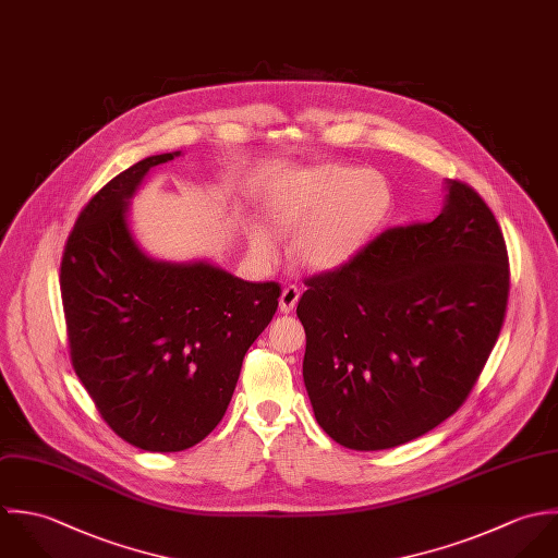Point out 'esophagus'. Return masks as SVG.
Wrapping results in <instances>:
<instances>
[{
    "mask_svg": "<svg viewBox=\"0 0 558 558\" xmlns=\"http://www.w3.org/2000/svg\"><path fill=\"white\" fill-rule=\"evenodd\" d=\"M298 300H300V289H298L295 284L284 287V291H282V295H280V311H282V313H293Z\"/></svg>",
    "mask_w": 558,
    "mask_h": 558,
    "instance_id": "34e87169",
    "label": "esophagus"
}]
</instances>
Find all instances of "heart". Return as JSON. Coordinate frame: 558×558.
I'll return each instance as SVG.
<instances>
[{
	"mask_svg": "<svg viewBox=\"0 0 558 558\" xmlns=\"http://www.w3.org/2000/svg\"><path fill=\"white\" fill-rule=\"evenodd\" d=\"M390 185L377 170L315 166L274 187L263 209L276 230L299 228L293 254L304 267L335 271L373 239L390 211ZM245 234L256 256L274 258L278 241L265 223L250 220Z\"/></svg>",
	"mask_w": 558,
	"mask_h": 558,
	"instance_id": "obj_1",
	"label": "heart"
}]
</instances>
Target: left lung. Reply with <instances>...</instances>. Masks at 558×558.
Wrapping results in <instances>:
<instances>
[{"instance_id": "8db88e82", "label": "left lung", "mask_w": 558, "mask_h": 558, "mask_svg": "<svg viewBox=\"0 0 558 558\" xmlns=\"http://www.w3.org/2000/svg\"><path fill=\"white\" fill-rule=\"evenodd\" d=\"M446 192L436 220L388 228L304 282V384L319 427L351 450L405 445L452 416L500 335L502 230L470 185Z\"/></svg>"}]
</instances>
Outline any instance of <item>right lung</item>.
Wrapping results in <instances>:
<instances>
[{"label": "right lung", "mask_w": 558, "mask_h": 558, "mask_svg": "<svg viewBox=\"0 0 558 558\" xmlns=\"http://www.w3.org/2000/svg\"><path fill=\"white\" fill-rule=\"evenodd\" d=\"M179 155L146 157L99 190L60 267L73 368L113 434L150 452L185 450L218 427L280 298L278 282L157 260L137 245L129 201L150 168Z\"/></svg>", "instance_id": "1"}]
</instances>
